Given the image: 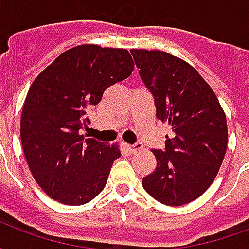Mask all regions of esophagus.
I'll return each instance as SVG.
<instances>
[{"label":"esophagus","mask_w":249,"mask_h":249,"mask_svg":"<svg viewBox=\"0 0 249 249\" xmlns=\"http://www.w3.org/2000/svg\"><path fill=\"white\" fill-rule=\"evenodd\" d=\"M123 146H124V149H126V151L129 152V153H133V152H136L137 149H140V145L139 144H123Z\"/></svg>","instance_id":"esophagus-1"}]
</instances>
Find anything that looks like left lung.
Here are the masks:
<instances>
[{"label": "left lung", "instance_id": "obj_1", "mask_svg": "<svg viewBox=\"0 0 249 249\" xmlns=\"http://www.w3.org/2000/svg\"><path fill=\"white\" fill-rule=\"evenodd\" d=\"M142 82L155 98L156 117L167 123L165 149H153L157 165L142 187L165 205L178 207L213 183L228 141L225 113L198 71L161 51L132 49Z\"/></svg>", "mask_w": 249, "mask_h": 249}]
</instances>
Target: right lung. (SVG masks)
Instances as JSON below:
<instances>
[{
	"instance_id": "1",
	"label": "right lung",
	"mask_w": 249,
	"mask_h": 249,
	"mask_svg": "<svg viewBox=\"0 0 249 249\" xmlns=\"http://www.w3.org/2000/svg\"><path fill=\"white\" fill-rule=\"evenodd\" d=\"M126 49L80 45L64 52L29 88L21 116L25 159L41 189L66 205L89 203L107 184L117 145L84 139L87 113L105 89L132 74Z\"/></svg>"
}]
</instances>
